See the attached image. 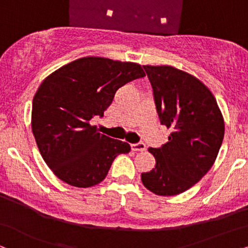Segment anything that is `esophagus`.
Returning <instances> with one entry per match:
<instances>
[{"mask_svg": "<svg viewBox=\"0 0 248 248\" xmlns=\"http://www.w3.org/2000/svg\"><path fill=\"white\" fill-rule=\"evenodd\" d=\"M131 150L135 152H143L146 150L144 143H137V144H131Z\"/></svg>", "mask_w": 248, "mask_h": 248, "instance_id": "esophagus-1", "label": "esophagus"}]
</instances>
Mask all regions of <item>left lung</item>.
<instances>
[{
	"label": "left lung",
	"instance_id": "1",
	"mask_svg": "<svg viewBox=\"0 0 248 248\" xmlns=\"http://www.w3.org/2000/svg\"><path fill=\"white\" fill-rule=\"evenodd\" d=\"M153 87L161 124L171 133L160 148H148L155 168L141 183L160 196L184 193L213 166L224 136V120L216 97L193 75L171 65H144Z\"/></svg>",
	"mask_w": 248,
	"mask_h": 248
}]
</instances>
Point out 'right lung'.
<instances>
[{
    "label": "right lung",
    "mask_w": 248,
    "mask_h": 248,
    "mask_svg": "<svg viewBox=\"0 0 248 248\" xmlns=\"http://www.w3.org/2000/svg\"><path fill=\"white\" fill-rule=\"evenodd\" d=\"M145 77L140 64L85 57L47 76L32 100L31 129L45 163L70 186L87 188L107 177L129 144L98 133L91 119L103 117L121 86Z\"/></svg>",
    "instance_id": "obj_1"
}]
</instances>
